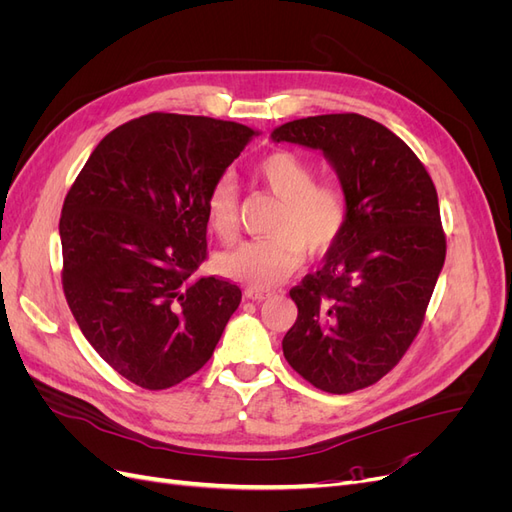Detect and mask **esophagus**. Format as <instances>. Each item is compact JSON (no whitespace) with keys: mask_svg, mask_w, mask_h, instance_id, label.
<instances>
[{"mask_svg":"<svg viewBox=\"0 0 512 512\" xmlns=\"http://www.w3.org/2000/svg\"><path fill=\"white\" fill-rule=\"evenodd\" d=\"M273 297L271 290H260V288H247L245 290V299L250 301H267Z\"/></svg>","mask_w":512,"mask_h":512,"instance_id":"obj_1","label":"esophagus"}]
</instances>
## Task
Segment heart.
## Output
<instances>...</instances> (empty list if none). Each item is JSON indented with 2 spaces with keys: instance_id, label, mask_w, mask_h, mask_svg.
I'll use <instances>...</instances> for the list:
<instances>
[{
  "instance_id": "obj_1",
  "label": "heart",
  "mask_w": 512,
  "mask_h": 512,
  "mask_svg": "<svg viewBox=\"0 0 512 512\" xmlns=\"http://www.w3.org/2000/svg\"><path fill=\"white\" fill-rule=\"evenodd\" d=\"M260 183L280 196L271 237L239 245L220 258V271L252 288H271L297 271L305 252L327 254L346 226V200L333 183L314 181V168L290 151H273L254 166ZM209 228L224 243L235 241L239 205L235 181L215 179L205 200Z\"/></svg>"
}]
</instances>
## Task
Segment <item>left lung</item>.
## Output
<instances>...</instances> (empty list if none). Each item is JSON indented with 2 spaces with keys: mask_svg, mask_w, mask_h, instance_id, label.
<instances>
[{
  "mask_svg": "<svg viewBox=\"0 0 512 512\" xmlns=\"http://www.w3.org/2000/svg\"><path fill=\"white\" fill-rule=\"evenodd\" d=\"M271 141L320 151L348 213L320 271L290 290L299 316L284 356L320 391L365 389L410 348L444 267L436 185L399 136L356 113L294 119Z\"/></svg>",
  "mask_w": 512,
  "mask_h": 512,
  "instance_id": "8db88e82",
  "label": "left lung"
}]
</instances>
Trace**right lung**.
I'll list each match as a JSON object with an SVG mask.
<instances>
[{
    "mask_svg": "<svg viewBox=\"0 0 512 512\" xmlns=\"http://www.w3.org/2000/svg\"><path fill=\"white\" fill-rule=\"evenodd\" d=\"M258 132L211 117L151 113L106 134L59 220L66 301L87 342L149 391L190 378L241 303L239 286L196 277L205 200Z\"/></svg>",
    "mask_w": 512,
    "mask_h": 512,
    "instance_id": "1",
    "label": "right lung"
}]
</instances>
